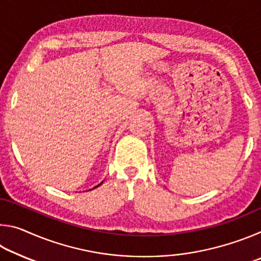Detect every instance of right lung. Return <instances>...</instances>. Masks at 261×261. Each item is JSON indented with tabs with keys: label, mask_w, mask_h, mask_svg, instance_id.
Here are the masks:
<instances>
[{
	"label": "right lung",
	"mask_w": 261,
	"mask_h": 261,
	"mask_svg": "<svg viewBox=\"0 0 261 261\" xmlns=\"http://www.w3.org/2000/svg\"><path fill=\"white\" fill-rule=\"evenodd\" d=\"M100 185V184H99ZM99 185H98V187H99ZM98 187H95V188H98Z\"/></svg>",
	"instance_id": "obj_1"
}]
</instances>
